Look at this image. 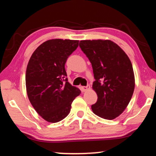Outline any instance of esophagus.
<instances>
[{
    "label": "esophagus",
    "mask_w": 156,
    "mask_h": 156,
    "mask_svg": "<svg viewBox=\"0 0 156 156\" xmlns=\"http://www.w3.org/2000/svg\"><path fill=\"white\" fill-rule=\"evenodd\" d=\"M89 89H90V86H89V85L82 87V90H83V91H88Z\"/></svg>",
    "instance_id": "34e87169"
}]
</instances>
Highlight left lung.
<instances>
[{
    "mask_svg": "<svg viewBox=\"0 0 156 156\" xmlns=\"http://www.w3.org/2000/svg\"><path fill=\"white\" fill-rule=\"evenodd\" d=\"M79 46L91 62L96 79L92 88L98 100L91 109L104 119H115L127 107L135 88L131 60L110 40L80 41Z\"/></svg>",
    "mask_w": 156,
    "mask_h": 156,
    "instance_id": "left-lung-1",
    "label": "left lung"
}]
</instances>
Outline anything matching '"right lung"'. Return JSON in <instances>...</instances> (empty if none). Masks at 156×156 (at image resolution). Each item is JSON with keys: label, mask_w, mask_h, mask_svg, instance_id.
I'll return each instance as SVG.
<instances>
[{"label": "right lung", "mask_w": 156, "mask_h": 156, "mask_svg": "<svg viewBox=\"0 0 156 156\" xmlns=\"http://www.w3.org/2000/svg\"><path fill=\"white\" fill-rule=\"evenodd\" d=\"M79 41L48 40L34 51L25 75L28 98L36 112L49 122H58L70 112L73 100L80 94L67 81L65 65Z\"/></svg>", "instance_id": "obj_1"}]
</instances>
